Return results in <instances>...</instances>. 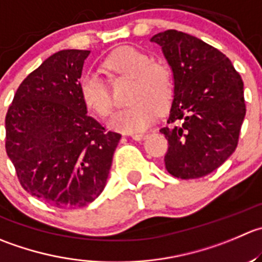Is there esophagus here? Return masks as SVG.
Wrapping results in <instances>:
<instances>
[{"mask_svg":"<svg viewBox=\"0 0 262 262\" xmlns=\"http://www.w3.org/2000/svg\"><path fill=\"white\" fill-rule=\"evenodd\" d=\"M147 136H148L147 133H133V134H130V137L134 139V141H141V139L146 138Z\"/></svg>","mask_w":262,"mask_h":262,"instance_id":"1","label":"esophagus"}]
</instances>
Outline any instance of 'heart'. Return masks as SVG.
Segmentation results:
<instances>
[{
	"label": "heart",
	"mask_w": 262,
	"mask_h": 262,
	"mask_svg": "<svg viewBox=\"0 0 262 262\" xmlns=\"http://www.w3.org/2000/svg\"><path fill=\"white\" fill-rule=\"evenodd\" d=\"M111 74L133 79L128 107L118 111L110 120L114 130L136 133L156 121L157 110L165 111L171 105L175 93V79L169 65L152 57L144 51L124 46L113 51L103 61ZM79 93L90 111L106 119L113 111V98L105 80L95 70H88L79 80Z\"/></svg>",
	"instance_id": "b5f03b06"
}]
</instances>
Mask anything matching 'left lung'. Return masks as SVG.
I'll return each mask as SVG.
<instances>
[{
	"label": "left lung",
	"instance_id": "obj_1",
	"mask_svg": "<svg viewBox=\"0 0 262 262\" xmlns=\"http://www.w3.org/2000/svg\"><path fill=\"white\" fill-rule=\"evenodd\" d=\"M161 46L175 79L165 167L175 178L210 174L235 151L246 115L243 80L217 48L170 29L151 38Z\"/></svg>",
	"mask_w": 262,
	"mask_h": 262
}]
</instances>
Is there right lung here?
<instances>
[{
    "label": "right lung",
    "instance_id": "1",
    "mask_svg": "<svg viewBox=\"0 0 262 262\" xmlns=\"http://www.w3.org/2000/svg\"><path fill=\"white\" fill-rule=\"evenodd\" d=\"M88 55L63 50L50 56L23 80L5 119L6 154L20 184L58 209L97 199L121 138L87 115L79 78Z\"/></svg>",
    "mask_w": 262,
    "mask_h": 262
}]
</instances>
